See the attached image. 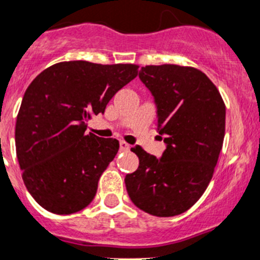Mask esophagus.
<instances>
[{
  "instance_id": "esophagus-1",
  "label": "esophagus",
  "mask_w": 260,
  "mask_h": 260,
  "mask_svg": "<svg viewBox=\"0 0 260 260\" xmlns=\"http://www.w3.org/2000/svg\"><path fill=\"white\" fill-rule=\"evenodd\" d=\"M119 149H120V151H128L129 150V145L124 141H120L119 142Z\"/></svg>"
}]
</instances>
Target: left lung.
<instances>
[{
  "label": "left lung",
  "mask_w": 260,
  "mask_h": 260,
  "mask_svg": "<svg viewBox=\"0 0 260 260\" xmlns=\"http://www.w3.org/2000/svg\"><path fill=\"white\" fill-rule=\"evenodd\" d=\"M138 77L154 96L157 132L167 147L161 157L132 147L140 166L125 176V187L141 210L173 217L190 209L209 185L224 138L225 106L195 68L147 65Z\"/></svg>",
  "instance_id": "1"
}]
</instances>
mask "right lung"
I'll list each match as a JSON object with an SVG mask.
<instances>
[{
  "mask_svg": "<svg viewBox=\"0 0 260 260\" xmlns=\"http://www.w3.org/2000/svg\"><path fill=\"white\" fill-rule=\"evenodd\" d=\"M137 69L133 64L64 61L29 84L16 118V156L26 190L46 210L72 214L93 200L119 142L86 133L87 122L104 114Z\"/></svg>",
  "mask_w": 260,
  "mask_h": 260,
  "instance_id": "add662e5",
  "label": "right lung"
}]
</instances>
